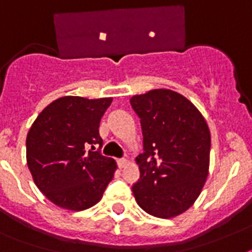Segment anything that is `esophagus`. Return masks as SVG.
<instances>
[{
  "label": "esophagus",
  "mask_w": 252,
  "mask_h": 252,
  "mask_svg": "<svg viewBox=\"0 0 252 252\" xmlns=\"http://www.w3.org/2000/svg\"><path fill=\"white\" fill-rule=\"evenodd\" d=\"M129 161L126 160V159H118V165H119V168H126V165H128Z\"/></svg>",
  "instance_id": "1"
}]
</instances>
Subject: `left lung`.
Instances as JSON below:
<instances>
[{
  "label": "left lung",
  "instance_id": "8db88e82",
  "mask_svg": "<svg viewBox=\"0 0 252 252\" xmlns=\"http://www.w3.org/2000/svg\"><path fill=\"white\" fill-rule=\"evenodd\" d=\"M141 120L144 154L136 158L140 180L133 194L145 212L172 219L194 204L210 168L211 133L191 102L171 89L133 95Z\"/></svg>",
  "mask_w": 252,
  "mask_h": 252
}]
</instances>
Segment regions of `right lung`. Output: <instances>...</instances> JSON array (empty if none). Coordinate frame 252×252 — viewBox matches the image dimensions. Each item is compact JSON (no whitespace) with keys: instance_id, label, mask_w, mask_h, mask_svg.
<instances>
[{"instance_id":"1","label":"right lung","mask_w":252,"mask_h":252,"mask_svg":"<svg viewBox=\"0 0 252 252\" xmlns=\"http://www.w3.org/2000/svg\"><path fill=\"white\" fill-rule=\"evenodd\" d=\"M111 102V97H61L31 126L27 165L36 186L55 206L83 211L102 199L118 165L93 150L103 144L98 128Z\"/></svg>"}]
</instances>
